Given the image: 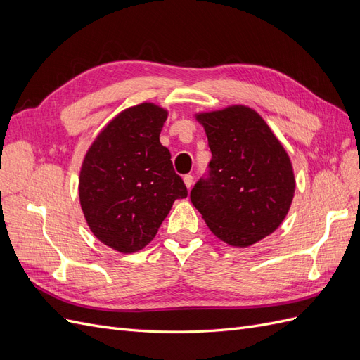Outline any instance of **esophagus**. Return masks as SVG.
<instances>
[{
    "instance_id": "1",
    "label": "esophagus",
    "mask_w": 360,
    "mask_h": 360,
    "mask_svg": "<svg viewBox=\"0 0 360 360\" xmlns=\"http://www.w3.org/2000/svg\"><path fill=\"white\" fill-rule=\"evenodd\" d=\"M183 181H184V184H186V188H188V189H191V188H192V184H193V177H192V176H189V174H188V176H184V177H183Z\"/></svg>"
}]
</instances>
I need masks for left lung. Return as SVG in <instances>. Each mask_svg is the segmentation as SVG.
Returning a JSON list of instances; mask_svg holds the SVG:
<instances>
[{
	"label": "left lung",
	"mask_w": 360,
	"mask_h": 360,
	"mask_svg": "<svg viewBox=\"0 0 360 360\" xmlns=\"http://www.w3.org/2000/svg\"><path fill=\"white\" fill-rule=\"evenodd\" d=\"M212 160L209 177L191 191V201L222 242L246 248L285 219L296 180L290 156L252 108L231 105L198 112Z\"/></svg>",
	"instance_id": "1"
}]
</instances>
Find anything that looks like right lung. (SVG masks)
Masks as SVG:
<instances>
[{
  "instance_id": "1",
  "label": "right lung",
  "mask_w": 360,
  "mask_h": 360,
  "mask_svg": "<svg viewBox=\"0 0 360 360\" xmlns=\"http://www.w3.org/2000/svg\"><path fill=\"white\" fill-rule=\"evenodd\" d=\"M168 111L144 102L117 114L82 160L79 202L91 233L111 249L134 254L153 240L174 201L188 189L159 141Z\"/></svg>"
}]
</instances>
